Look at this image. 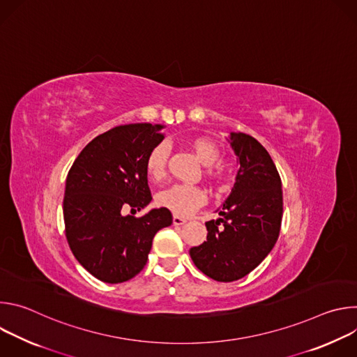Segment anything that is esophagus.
<instances>
[{
  "instance_id": "1",
  "label": "esophagus",
  "mask_w": 357,
  "mask_h": 357,
  "mask_svg": "<svg viewBox=\"0 0 357 357\" xmlns=\"http://www.w3.org/2000/svg\"><path fill=\"white\" fill-rule=\"evenodd\" d=\"M174 225L175 226H182V225H185L188 220L185 219V218H181V216H174Z\"/></svg>"
}]
</instances>
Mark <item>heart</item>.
<instances>
[{
	"label": "heart",
	"instance_id": "heart-1",
	"mask_svg": "<svg viewBox=\"0 0 357 357\" xmlns=\"http://www.w3.org/2000/svg\"><path fill=\"white\" fill-rule=\"evenodd\" d=\"M189 145L193 151L196 158L206 167L215 165L220 158V151L218 145L203 137H196L189 141ZM169 157V148L167 142H160L149 151V154L145 161L146 175L152 181H161L167 175V164ZM209 175L212 178L216 176V171L209 168ZM206 200V195L202 188L196 185H186V183H176L165 190L160 192L157 196L158 205L162 208L169 209L175 215L186 216L192 213L195 209L202 206Z\"/></svg>",
	"mask_w": 357,
	"mask_h": 357
}]
</instances>
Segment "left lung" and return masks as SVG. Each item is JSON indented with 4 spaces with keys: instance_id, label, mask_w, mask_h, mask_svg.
Segmentation results:
<instances>
[{
    "instance_id": "8db88e82",
    "label": "left lung",
    "mask_w": 357,
    "mask_h": 357,
    "mask_svg": "<svg viewBox=\"0 0 357 357\" xmlns=\"http://www.w3.org/2000/svg\"><path fill=\"white\" fill-rule=\"evenodd\" d=\"M227 141L240 165L236 183L216 211L220 218L206 222V241L189 250L195 266L220 282L245 277L268 256L282 219L281 178L267 149L244 132Z\"/></svg>"
}]
</instances>
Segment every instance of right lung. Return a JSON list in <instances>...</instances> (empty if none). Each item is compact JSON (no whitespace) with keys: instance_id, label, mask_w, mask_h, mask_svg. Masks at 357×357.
<instances>
[{"instance_id":"obj_1","label":"right lung","mask_w":357,"mask_h":357,"mask_svg":"<svg viewBox=\"0 0 357 357\" xmlns=\"http://www.w3.org/2000/svg\"><path fill=\"white\" fill-rule=\"evenodd\" d=\"M161 124L114 127L91 139L75 160L65 188L66 238L76 260L97 280L119 284L146 264L152 238L172 225L167 208L124 216L152 200L145 161L164 139Z\"/></svg>"}]
</instances>
